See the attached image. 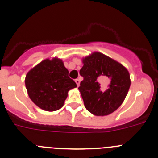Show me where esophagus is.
<instances>
[{
  "mask_svg": "<svg viewBox=\"0 0 158 158\" xmlns=\"http://www.w3.org/2000/svg\"><path fill=\"white\" fill-rule=\"evenodd\" d=\"M75 83H76V84H77V86H79V85H80V80L79 79H76L75 80Z\"/></svg>",
  "mask_w": 158,
  "mask_h": 158,
  "instance_id": "esophagus-1",
  "label": "esophagus"
}]
</instances>
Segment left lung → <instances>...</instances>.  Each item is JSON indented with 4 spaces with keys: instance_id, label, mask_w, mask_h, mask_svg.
I'll use <instances>...</instances> for the list:
<instances>
[{
    "instance_id": "obj_1",
    "label": "left lung",
    "mask_w": 158,
    "mask_h": 158,
    "mask_svg": "<svg viewBox=\"0 0 158 158\" xmlns=\"http://www.w3.org/2000/svg\"><path fill=\"white\" fill-rule=\"evenodd\" d=\"M78 89L84 106L95 116H107L123 103L131 86L130 74L121 63L100 52L83 58ZM109 80H108V79Z\"/></svg>"
}]
</instances>
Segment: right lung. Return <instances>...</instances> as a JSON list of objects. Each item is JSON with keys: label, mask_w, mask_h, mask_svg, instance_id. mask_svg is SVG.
Listing matches in <instances>:
<instances>
[{"label": "right lung", "mask_w": 158, "mask_h": 158, "mask_svg": "<svg viewBox=\"0 0 158 158\" xmlns=\"http://www.w3.org/2000/svg\"><path fill=\"white\" fill-rule=\"evenodd\" d=\"M25 86L32 102L45 111H56L63 106L70 89L77 87L69 77L63 60L45 59L27 74Z\"/></svg>", "instance_id": "add662e5"}]
</instances>
